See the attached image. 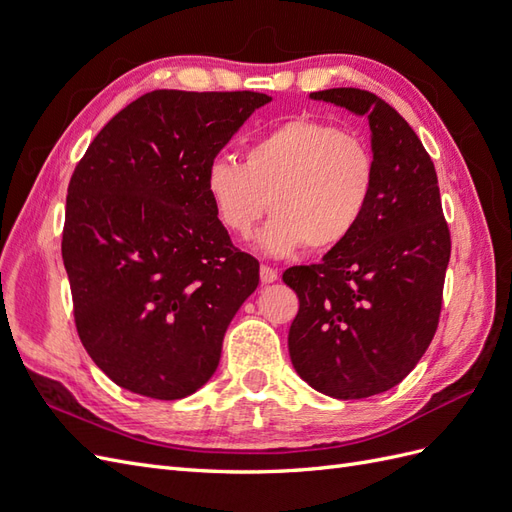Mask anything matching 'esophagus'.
I'll list each match as a JSON object with an SVG mask.
<instances>
[{"label": "esophagus", "instance_id": "1", "mask_svg": "<svg viewBox=\"0 0 512 512\" xmlns=\"http://www.w3.org/2000/svg\"><path fill=\"white\" fill-rule=\"evenodd\" d=\"M277 269H273V267H267V265H262L260 267V282L262 284H273L275 280H277Z\"/></svg>", "mask_w": 512, "mask_h": 512}]
</instances>
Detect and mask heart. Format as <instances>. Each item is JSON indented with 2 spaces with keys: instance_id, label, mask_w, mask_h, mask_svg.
<instances>
[{
  "instance_id": "obj_1",
  "label": "heart",
  "mask_w": 512,
  "mask_h": 512,
  "mask_svg": "<svg viewBox=\"0 0 512 512\" xmlns=\"http://www.w3.org/2000/svg\"><path fill=\"white\" fill-rule=\"evenodd\" d=\"M374 179V156L361 136L299 117L247 143L241 164L215 160L205 185L235 237H250L269 207L256 245L267 256H288L305 243L314 252L342 245L363 220Z\"/></svg>"
}]
</instances>
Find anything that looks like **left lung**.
Segmentation results:
<instances>
[{"mask_svg": "<svg viewBox=\"0 0 512 512\" xmlns=\"http://www.w3.org/2000/svg\"><path fill=\"white\" fill-rule=\"evenodd\" d=\"M309 98L367 117L376 179L352 235L318 265L284 273L299 294L288 350L312 389L363 399L393 389L429 348L442 309L451 232L436 168L393 106L354 87L314 91Z\"/></svg>", "mask_w": 512, "mask_h": 512, "instance_id": "left-lung-1", "label": "left lung"}]
</instances>
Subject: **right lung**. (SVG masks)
<instances>
[{
  "label": "right lung",
  "instance_id": "add662e5",
  "mask_svg": "<svg viewBox=\"0 0 512 512\" xmlns=\"http://www.w3.org/2000/svg\"><path fill=\"white\" fill-rule=\"evenodd\" d=\"M269 102L256 91H151L108 121L76 164L61 256L76 331L121 389L181 399L218 369L260 265L232 245L205 177Z\"/></svg>",
  "mask_w": 512,
  "mask_h": 512
}]
</instances>
